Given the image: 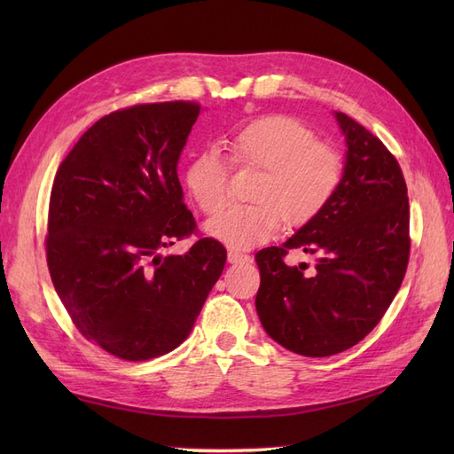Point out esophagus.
Segmentation results:
<instances>
[{
	"mask_svg": "<svg viewBox=\"0 0 454 454\" xmlns=\"http://www.w3.org/2000/svg\"><path fill=\"white\" fill-rule=\"evenodd\" d=\"M227 259H229V263H248L250 255L240 254V252H237V250H229Z\"/></svg>",
	"mask_w": 454,
	"mask_h": 454,
	"instance_id": "obj_1",
	"label": "esophagus"
}]
</instances>
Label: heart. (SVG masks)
<instances>
[{"instance_id": "obj_1", "label": "heart", "mask_w": 454, "mask_h": 454, "mask_svg": "<svg viewBox=\"0 0 454 454\" xmlns=\"http://www.w3.org/2000/svg\"><path fill=\"white\" fill-rule=\"evenodd\" d=\"M231 159L240 167L263 170L254 187L255 204H235L206 223L214 240L232 250L267 242L282 225H307L333 199L342 177V160L333 147L287 115L259 117L229 140ZM231 168L217 149H202L189 160L185 185L204 214H215L229 200Z\"/></svg>"}]
</instances>
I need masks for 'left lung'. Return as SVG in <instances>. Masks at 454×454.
<instances>
[{"label":"left lung","instance_id":"obj_1","mask_svg":"<svg viewBox=\"0 0 454 454\" xmlns=\"http://www.w3.org/2000/svg\"><path fill=\"white\" fill-rule=\"evenodd\" d=\"M347 160L333 199L282 246L255 254L257 316L270 339L309 358L347 350L373 329L400 290L409 261V199L400 164L377 136L333 114ZM290 249L317 255L283 263Z\"/></svg>","mask_w":454,"mask_h":454}]
</instances>
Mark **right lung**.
<instances>
[{
    "label": "right lung",
    "mask_w": 454,
    "mask_h": 454,
    "mask_svg": "<svg viewBox=\"0 0 454 454\" xmlns=\"http://www.w3.org/2000/svg\"><path fill=\"white\" fill-rule=\"evenodd\" d=\"M199 114L197 102L119 109L81 136L54 176L51 280L81 335L121 360L180 347L225 267L214 239L159 254L197 229L177 160Z\"/></svg>",
    "instance_id": "add662e5"
}]
</instances>
